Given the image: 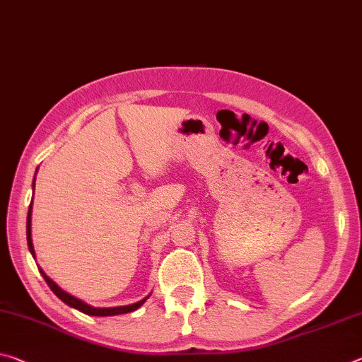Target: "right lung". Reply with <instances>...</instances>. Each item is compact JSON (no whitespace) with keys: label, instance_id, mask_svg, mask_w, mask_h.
<instances>
[{"label":"right lung","instance_id":"add662e5","mask_svg":"<svg viewBox=\"0 0 362 362\" xmlns=\"http://www.w3.org/2000/svg\"><path fill=\"white\" fill-rule=\"evenodd\" d=\"M33 187H35V180H33ZM33 199V198H32ZM32 203H30V206H28V214H27V243H28V250H30V253H32V256L35 257V250H33V243H32ZM40 274L43 275V279H45V282L48 284V286L51 290L54 291V295L59 298V300H62L66 303V305H69L71 308H76V309H78L80 313H83V314H88V315H98V317H103V315H117V314H127V313H132V311H135V309H139L143 303H145L148 298H150V295H148L146 298H143V300H140L139 303H134V305H127V306H117V308H93V306H90V305H87V303H83V301H80V300H77L76 296H72V295H69V293H66L64 290H61L59 286H57L53 280H51L47 274H45L42 269H40Z\"/></svg>","mask_w":362,"mask_h":362}]
</instances>
